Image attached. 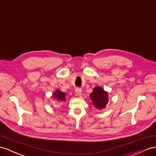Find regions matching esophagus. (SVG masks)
I'll use <instances>...</instances> for the list:
<instances>
[{"mask_svg": "<svg viewBox=\"0 0 156 156\" xmlns=\"http://www.w3.org/2000/svg\"><path fill=\"white\" fill-rule=\"evenodd\" d=\"M75 92L76 93L78 96H80L82 95V90L80 88H76L75 89Z\"/></svg>", "mask_w": 156, "mask_h": 156, "instance_id": "34e87169", "label": "esophagus"}]
</instances>
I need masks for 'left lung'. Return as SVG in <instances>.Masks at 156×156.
<instances>
[{"instance_id":"1","label":"left lung","mask_w":156,"mask_h":156,"mask_svg":"<svg viewBox=\"0 0 156 156\" xmlns=\"http://www.w3.org/2000/svg\"><path fill=\"white\" fill-rule=\"evenodd\" d=\"M90 99L92 105L99 110H102L106 107L108 102V92L105 91L101 87H95L90 94Z\"/></svg>"}]
</instances>
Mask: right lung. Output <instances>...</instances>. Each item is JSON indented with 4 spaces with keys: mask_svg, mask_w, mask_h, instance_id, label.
Here are the masks:
<instances>
[{
    "mask_svg": "<svg viewBox=\"0 0 156 156\" xmlns=\"http://www.w3.org/2000/svg\"><path fill=\"white\" fill-rule=\"evenodd\" d=\"M53 99H56V101H65V97H66V94L64 92H62L60 90H57L55 91L54 93H53Z\"/></svg>",
    "mask_w": 156,
    "mask_h": 156,
    "instance_id": "right-lung-1",
    "label": "right lung"
}]
</instances>
